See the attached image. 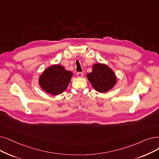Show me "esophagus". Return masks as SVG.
Here are the masks:
<instances>
[{"label": "esophagus", "mask_w": 159, "mask_h": 159, "mask_svg": "<svg viewBox=\"0 0 159 159\" xmlns=\"http://www.w3.org/2000/svg\"><path fill=\"white\" fill-rule=\"evenodd\" d=\"M77 77H79V78L82 77H83V75H84V73L83 72H79V73H77Z\"/></svg>", "instance_id": "1"}]
</instances>
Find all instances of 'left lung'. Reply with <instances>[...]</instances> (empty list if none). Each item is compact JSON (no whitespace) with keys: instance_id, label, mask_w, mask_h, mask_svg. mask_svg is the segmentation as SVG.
Segmentation results:
<instances>
[{"instance_id":"8db88e82","label":"left lung","mask_w":159,"mask_h":159,"mask_svg":"<svg viewBox=\"0 0 159 159\" xmlns=\"http://www.w3.org/2000/svg\"><path fill=\"white\" fill-rule=\"evenodd\" d=\"M87 78L93 88L100 93H105L116 84V77L112 69L104 64H95L92 71L87 74Z\"/></svg>"}]
</instances>
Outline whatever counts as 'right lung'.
Returning <instances> with one entry per match:
<instances>
[{
  "mask_svg": "<svg viewBox=\"0 0 159 159\" xmlns=\"http://www.w3.org/2000/svg\"><path fill=\"white\" fill-rule=\"evenodd\" d=\"M73 73L60 65H52L40 75L39 84L47 93L53 95L63 93L70 84Z\"/></svg>",
  "mask_w": 159,
  "mask_h": 159,
  "instance_id": "obj_1",
  "label": "right lung"
}]
</instances>
